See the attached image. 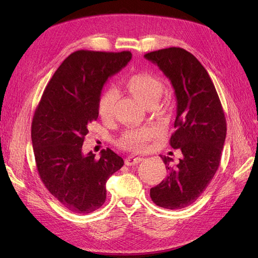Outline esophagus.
<instances>
[{
  "label": "esophagus",
  "mask_w": 258,
  "mask_h": 258,
  "mask_svg": "<svg viewBox=\"0 0 258 258\" xmlns=\"http://www.w3.org/2000/svg\"><path fill=\"white\" fill-rule=\"evenodd\" d=\"M143 160L142 157H135V156H128V157L124 159V163H126L127 166H134L137 165V163L141 162Z\"/></svg>",
  "instance_id": "obj_1"
}]
</instances>
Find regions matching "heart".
<instances>
[{
  "instance_id": "b5f03b06",
  "label": "heart",
  "mask_w": 258,
  "mask_h": 258,
  "mask_svg": "<svg viewBox=\"0 0 258 258\" xmlns=\"http://www.w3.org/2000/svg\"><path fill=\"white\" fill-rule=\"evenodd\" d=\"M126 88L138 100L146 106H152L160 97L163 84L159 77L148 72H138L131 74L124 82ZM116 102V92L114 89H107L101 95L98 102V112L102 118H108L113 113ZM160 111H166L167 105L161 103ZM156 136V129L153 127H140L129 129L120 137L118 144L121 147L131 151H143L146 148L148 141Z\"/></svg>"
}]
</instances>
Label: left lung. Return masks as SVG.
Masks as SVG:
<instances>
[{"mask_svg":"<svg viewBox=\"0 0 258 258\" xmlns=\"http://www.w3.org/2000/svg\"><path fill=\"white\" fill-rule=\"evenodd\" d=\"M144 57L159 67L174 88L175 131L169 143L183 155L177 165L160 155L168 175L151 188V198L161 208L183 209L201 196L220 166L227 131L224 110L207 70L190 52L170 47Z\"/></svg>","mask_w":258,"mask_h":258,"instance_id":"left-lung-1","label":"left lung"}]
</instances>
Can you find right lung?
Instances as JSON below:
<instances>
[{
    "mask_svg": "<svg viewBox=\"0 0 258 258\" xmlns=\"http://www.w3.org/2000/svg\"><path fill=\"white\" fill-rule=\"evenodd\" d=\"M130 51L77 50L62 62L46 86L31 126L38 175L60 204L87 214L102 207L107 179L123 166L110 148L100 159L82 152L89 123L97 120L104 83L131 59Z\"/></svg>",
    "mask_w": 258,
    "mask_h": 258,
    "instance_id": "add662e5",
    "label": "right lung"
}]
</instances>
